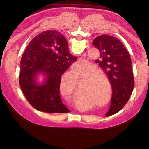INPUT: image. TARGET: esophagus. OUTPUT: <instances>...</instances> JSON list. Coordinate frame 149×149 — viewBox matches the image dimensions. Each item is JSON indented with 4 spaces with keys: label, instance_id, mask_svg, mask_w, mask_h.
<instances>
[{
    "label": "esophagus",
    "instance_id": "obj_1",
    "mask_svg": "<svg viewBox=\"0 0 149 149\" xmlns=\"http://www.w3.org/2000/svg\"><path fill=\"white\" fill-rule=\"evenodd\" d=\"M84 56V55H83ZM84 62H86V59H85V58H79V60H78V64H80V63H84Z\"/></svg>",
    "mask_w": 149,
    "mask_h": 149
}]
</instances>
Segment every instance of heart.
Returning <instances> with one entry per match:
<instances>
[{"label":"heart","instance_id":"b5f03b06","mask_svg":"<svg viewBox=\"0 0 149 149\" xmlns=\"http://www.w3.org/2000/svg\"><path fill=\"white\" fill-rule=\"evenodd\" d=\"M85 48V43L84 42L81 43L80 49L81 50H84ZM84 65L83 64H76L75 65L74 68L75 69H80L83 67ZM73 72V70L71 71ZM93 72L91 71V68H86L84 70H81L79 71H75V74L76 75L78 81L79 82L81 80H83V83H82L81 85L80 90L81 93L83 95H87L93 97L96 100L97 102H102L107 98L104 102H101V106L107 105L109 104L112 97V84L111 83L109 79L107 76L100 74H93ZM100 79V80H99ZM104 80L107 82L109 86V93L107 95V84L105 82L102 81ZM65 81L67 82L68 84V93L69 95H72L77 91V81L75 78L74 75L72 74H66V79H65ZM64 82V81H63ZM65 83H61V86H63ZM108 97H107V96Z\"/></svg>","mask_w":149,"mask_h":149}]
</instances>
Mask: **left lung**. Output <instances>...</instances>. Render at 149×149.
<instances>
[{
	"mask_svg": "<svg viewBox=\"0 0 149 149\" xmlns=\"http://www.w3.org/2000/svg\"><path fill=\"white\" fill-rule=\"evenodd\" d=\"M93 45L99 50L96 60L112 84L111 106L106 116L121 110L130 98L134 86L130 55L123 43L116 38L103 34L97 36Z\"/></svg>",
	"mask_w": 149,
	"mask_h": 149,
	"instance_id": "1",
	"label": "left lung"
}]
</instances>
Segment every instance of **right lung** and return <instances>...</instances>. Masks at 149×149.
<instances>
[{
	"label": "right lung",
	"instance_id": "1",
	"mask_svg": "<svg viewBox=\"0 0 149 149\" xmlns=\"http://www.w3.org/2000/svg\"><path fill=\"white\" fill-rule=\"evenodd\" d=\"M77 59L70 52L65 36L57 31H43L33 38L22 56L19 77L31 105L48 113H69L59 95L61 76ZM40 73L46 77L42 85L36 82Z\"/></svg>",
	"mask_w": 149,
	"mask_h": 149
}]
</instances>
